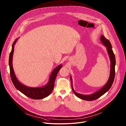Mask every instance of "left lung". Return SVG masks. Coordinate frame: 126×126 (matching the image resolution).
I'll use <instances>...</instances> for the list:
<instances>
[{
  "instance_id": "1",
  "label": "left lung",
  "mask_w": 126,
  "mask_h": 126,
  "mask_svg": "<svg viewBox=\"0 0 126 126\" xmlns=\"http://www.w3.org/2000/svg\"><path fill=\"white\" fill-rule=\"evenodd\" d=\"M100 40L101 42L105 45V46L107 48V50L108 53V54L111 60V69H110V77L107 81V83L101 89L97 91L96 92L91 94V95H83L76 92L73 87L72 85V79L70 76V79L71 81V86L72 90L75 94V95L78 97V98L84 100L86 101H93L96 100L105 94L107 91L109 90L111 88L115 76V65H116V59L114 53L112 50V45L109 40L107 39L104 35H101Z\"/></svg>"
}]
</instances>
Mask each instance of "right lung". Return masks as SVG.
I'll return each instance as SVG.
<instances>
[{
  "mask_svg": "<svg viewBox=\"0 0 126 126\" xmlns=\"http://www.w3.org/2000/svg\"><path fill=\"white\" fill-rule=\"evenodd\" d=\"M18 39H16L14 41L12 46V50L10 53L9 58V65L10 68V74L12 82L15 88L23 93L25 96L33 99H41L48 96L52 92L54 86L55 80L57 75L61 68L62 65H59L53 70L50 75L49 80L48 83L44 86L41 87H29L21 83L17 80L12 66V59L14 52V47Z\"/></svg>",
  "mask_w": 126,
  "mask_h": 126,
  "instance_id": "obj_1",
  "label": "right lung"
}]
</instances>
